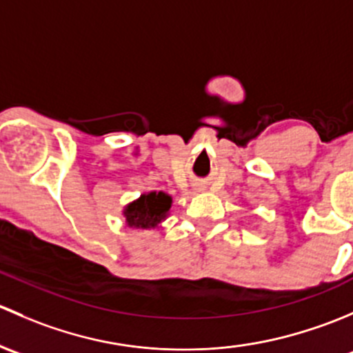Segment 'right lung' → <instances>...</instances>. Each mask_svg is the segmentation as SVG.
Instances as JSON below:
<instances>
[{"mask_svg":"<svg viewBox=\"0 0 353 353\" xmlns=\"http://www.w3.org/2000/svg\"><path fill=\"white\" fill-rule=\"evenodd\" d=\"M172 195L166 192L152 190L141 194L139 199L129 202L122 209L125 226L130 230H159L163 221L170 216L172 209Z\"/></svg>","mask_w":353,"mask_h":353,"instance_id":"1","label":"right lung"}]
</instances>
